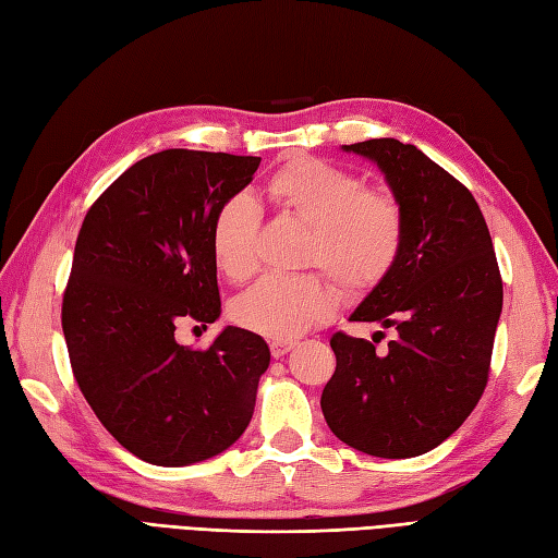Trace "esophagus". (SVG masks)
Listing matches in <instances>:
<instances>
[{
  "instance_id": "1",
  "label": "esophagus",
  "mask_w": 558,
  "mask_h": 558,
  "mask_svg": "<svg viewBox=\"0 0 558 558\" xmlns=\"http://www.w3.org/2000/svg\"><path fill=\"white\" fill-rule=\"evenodd\" d=\"M268 347H270V355H274V359H282L284 353L294 349V341L292 339H270Z\"/></svg>"
}]
</instances>
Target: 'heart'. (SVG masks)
<instances>
[{"label":"heart","instance_id":"1","mask_svg":"<svg viewBox=\"0 0 558 558\" xmlns=\"http://www.w3.org/2000/svg\"><path fill=\"white\" fill-rule=\"evenodd\" d=\"M266 197L284 217L308 228L304 266L330 274L351 294H367L387 280L403 254L408 221L393 193L365 189L353 171L318 157H294L266 181ZM211 256L233 282L250 280L259 268L256 209L233 195L211 219ZM341 294L325 276L294 280L268 278L231 304L242 330L290 339L332 316Z\"/></svg>","mask_w":558,"mask_h":558}]
</instances>
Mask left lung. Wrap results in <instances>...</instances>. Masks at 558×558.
<instances>
[{"instance_id": "8db88e82", "label": "left lung", "mask_w": 558, "mask_h": 558, "mask_svg": "<svg viewBox=\"0 0 558 558\" xmlns=\"http://www.w3.org/2000/svg\"><path fill=\"white\" fill-rule=\"evenodd\" d=\"M344 148L387 174L405 209L408 235L393 274L351 316L393 327L396 339L379 353L365 339L335 332L337 367L320 408L347 446L403 460L440 446L478 405L490 377L502 276L464 183L398 138Z\"/></svg>"}]
</instances>
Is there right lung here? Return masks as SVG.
Returning <instances> with one entry per match:
<instances>
[{
    "label": "right lung",
    "instance_id": "add662e5",
    "mask_svg": "<svg viewBox=\"0 0 558 558\" xmlns=\"http://www.w3.org/2000/svg\"><path fill=\"white\" fill-rule=\"evenodd\" d=\"M262 157L169 148L143 157L82 221L61 323L70 367L122 448L157 466L219 454L245 432L268 344L226 325L181 347V320L221 316L211 219Z\"/></svg>",
    "mask_w": 558,
    "mask_h": 558
}]
</instances>
